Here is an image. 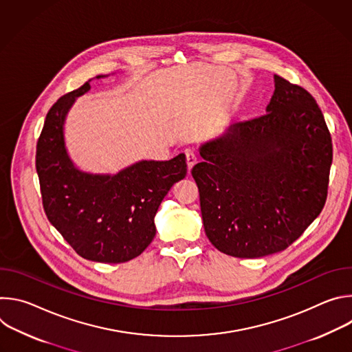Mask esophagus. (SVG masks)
Instances as JSON below:
<instances>
[{
    "mask_svg": "<svg viewBox=\"0 0 352 352\" xmlns=\"http://www.w3.org/2000/svg\"><path fill=\"white\" fill-rule=\"evenodd\" d=\"M185 155H186V164H188V168L192 170V167H193L195 163L197 162V156L195 155V152H193V150H190V148L186 150Z\"/></svg>",
    "mask_w": 352,
    "mask_h": 352,
    "instance_id": "34e87169",
    "label": "esophagus"
}]
</instances>
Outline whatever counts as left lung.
I'll return each instance as SVG.
<instances>
[{"label":"left lung","mask_w":352,"mask_h":352,"mask_svg":"<svg viewBox=\"0 0 352 352\" xmlns=\"http://www.w3.org/2000/svg\"><path fill=\"white\" fill-rule=\"evenodd\" d=\"M192 168L209 241L234 258L287 249L320 214L333 160L315 98L274 75L266 114L199 147Z\"/></svg>","instance_id":"8db88e82"}]
</instances>
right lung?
Masks as SVG:
<instances>
[{
    "instance_id": "obj_1",
    "label": "right lung",
    "mask_w": 352,
    "mask_h": 352,
    "mask_svg": "<svg viewBox=\"0 0 352 352\" xmlns=\"http://www.w3.org/2000/svg\"><path fill=\"white\" fill-rule=\"evenodd\" d=\"M89 82L58 98L47 113L36 150L43 206L79 256L124 263L153 241L155 216L171 186L186 175V162L179 153L166 162L140 160L117 174L79 170L68 155L64 125L76 98L90 90Z\"/></svg>"
}]
</instances>
